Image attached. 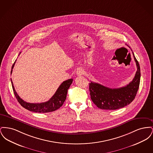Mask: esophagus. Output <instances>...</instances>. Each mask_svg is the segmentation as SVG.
<instances>
[{"instance_id": "esophagus-1", "label": "esophagus", "mask_w": 153, "mask_h": 153, "mask_svg": "<svg viewBox=\"0 0 153 153\" xmlns=\"http://www.w3.org/2000/svg\"><path fill=\"white\" fill-rule=\"evenodd\" d=\"M76 73H77V75L78 76H82V75H83L84 74V70L82 69L79 68L77 69V72H76Z\"/></svg>"}]
</instances>
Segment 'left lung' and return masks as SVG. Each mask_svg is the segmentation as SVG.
Returning a JSON list of instances; mask_svg holds the SVG:
<instances>
[{"label":"left lung","mask_w":153,"mask_h":153,"mask_svg":"<svg viewBox=\"0 0 153 153\" xmlns=\"http://www.w3.org/2000/svg\"><path fill=\"white\" fill-rule=\"evenodd\" d=\"M132 54L137 71L128 84L123 87L112 89L94 82L89 83L91 100L98 108L108 110L119 109L130 104L135 99L139 87L140 70L138 61L133 52Z\"/></svg>","instance_id":"8db88e82"}]
</instances>
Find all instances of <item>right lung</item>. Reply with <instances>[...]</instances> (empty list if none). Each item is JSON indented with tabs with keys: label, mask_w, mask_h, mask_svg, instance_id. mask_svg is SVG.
Returning a JSON list of instances; mask_svg holds the SVG:
<instances>
[{
	"label": "right lung",
	"mask_w": 153,
	"mask_h": 153,
	"mask_svg": "<svg viewBox=\"0 0 153 153\" xmlns=\"http://www.w3.org/2000/svg\"><path fill=\"white\" fill-rule=\"evenodd\" d=\"M15 61L13 65L12 66L11 74L13 72V69L14 66ZM73 79H68L64 81L58 87L54 95H53L49 100L48 102H41V103H30L23 100L17 94L15 90L13 82L11 80V84L13 89L15 96L19 104L23 108L30 111L39 113H46L49 112L54 111L59 108L65 101L68 89L70 87L71 85L73 82Z\"/></svg>",
	"instance_id": "obj_1"
}]
</instances>
